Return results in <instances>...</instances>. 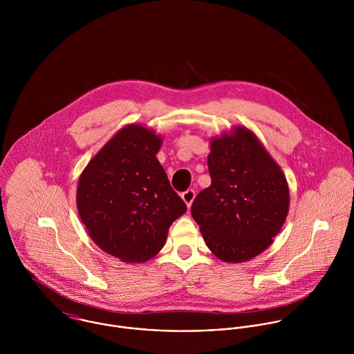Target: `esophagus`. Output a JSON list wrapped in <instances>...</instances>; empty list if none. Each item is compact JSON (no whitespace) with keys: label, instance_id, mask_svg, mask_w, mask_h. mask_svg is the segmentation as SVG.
<instances>
[{"label":"esophagus","instance_id":"34e87169","mask_svg":"<svg viewBox=\"0 0 354 354\" xmlns=\"http://www.w3.org/2000/svg\"><path fill=\"white\" fill-rule=\"evenodd\" d=\"M195 196H196V194H195V191H194V189H188V191L183 192V195H181L183 201L185 202V204H187V207H188V208L191 207V204H192V202H194Z\"/></svg>","mask_w":354,"mask_h":354}]
</instances>
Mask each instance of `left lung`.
<instances>
[{"instance_id": "8db88e82", "label": "left lung", "mask_w": 354, "mask_h": 354, "mask_svg": "<svg viewBox=\"0 0 354 354\" xmlns=\"http://www.w3.org/2000/svg\"><path fill=\"white\" fill-rule=\"evenodd\" d=\"M211 185L191 212L218 259L240 263L271 245L289 209V187L281 167L244 127L211 142Z\"/></svg>"}]
</instances>
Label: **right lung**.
Wrapping results in <instances>:
<instances>
[{
  "instance_id": "obj_1",
  "label": "right lung",
  "mask_w": 354,
  "mask_h": 354,
  "mask_svg": "<svg viewBox=\"0 0 354 354\" xmlns=\"http://www.w3.org/2000/svg\"><path fill=\"white\" fill-rule=\"evenodd\" d=\"M162 139L140 125L122 128L87 165L77 209L93 241L127 263L162 250L170 225L187 211L156 159Z\"/></svg>"
}]
</instances>
